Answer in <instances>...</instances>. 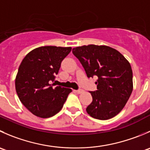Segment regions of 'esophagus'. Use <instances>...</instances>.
I'll return each instance as SVG.
<instances>
[{"instance_id": "1", "label": "esophagus", "mask_w": 150, "mask_h": 150, "mask_svg": "<svg viewBox=\"0 0 150 150\" xmlns=\"http://www.w3.org/2000/svg\"><path fill=\"white\" fill-rule=\"evenodd\" d=\"M83 91V89H78V90H76V91H75V92L78 93V94H81Z\"/></svg>"}]
</instances>
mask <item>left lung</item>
Masks as SVG:
<instances>
[{"label": "left lung", "mask_w": 150, "mask_h": 150, "mask_svg": "<svg viewBox=\"0 0 150 150\" xmlns=\"http://www.w3.org/2000/svg\"><path fill=\"white\" fill-rule=\"evenodd\" d=\"M88 78L97 77V89L90 91L92 102L86 108L91 117L109 120L120 113L133 91V71L119 51L105 45H84L72 49Z\"/></svg>", "instance_id": "8db88e82"}]
</instances>
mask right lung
<instances>
[{"instance_id": "right-lung-1", "label": "right lung", "mask_w": 150, "mask_h": 150, "mask_svg": "<svg viewBox=\"0 0 150 150\" xmlns=\"http://www.w3.org/2000/svg\"><path fill=\"white\" fill-rule=\"evenodd\" d=\"M71 50L70 47L43 46L31 50L22 61L15 79L16 91L23 105L36 117L56 115L72 91L51 84Z\"/></svg>"}]
</instances>
